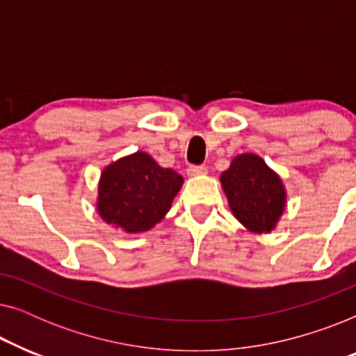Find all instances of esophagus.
<instances>
[{
    "instance_id": "esophagus-1",
    "label": "esophagus",
    "mask_w": 356,
    "mask_h": 356,
    "mask_svg": "<svg viewBox=\"0 0 356 356\" xmlns=\"http://www.w3.org/2000/svg\"><path fill=\"white\" fill-rule=\"evenodd\" d=\"M186 172L189 177H201V175L207 173V168L204 165H189Z\"/></svg>"
}]
</instances>
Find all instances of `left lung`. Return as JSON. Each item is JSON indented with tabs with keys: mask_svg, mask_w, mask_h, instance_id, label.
Here are the masks:
<instances>
[{
	"mask_svg": "<svg viewBox=\"0 0 356 356\" xmlns=\"http://www.w3.org/2000/svg\"><path fill=\"white\" fill-rule=\"evenodd\" d=\"M228 206L252 233H270L285 209L284 183L259 155L241 154L220 175Z\"/></svg>",
	"mask_w": 356,
	"mask_h": 356,
	"instance_id": "1",
	"label": "left lung"
}]
</instances>
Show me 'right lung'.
Returning a JSON list of instances; mask_svg holds the SVG:
<instances>
[{
  "instance_id": "1",
  "label": "right lung",
  "mask_w": 356,
  "mask_h": 356,
  "mask_svg": "<svg viewBox=\"0 0 356 356\" xmlns=\"http://www.w3.org/2000/svg\"><path fill=\"white\" fill-rule=\"evenodd\" d=\"M183 177L163 168L145 152H136L110 163L102 172L97 211L126 233L147 232L167 216Z\"/></svg>"
}]
</instances>
